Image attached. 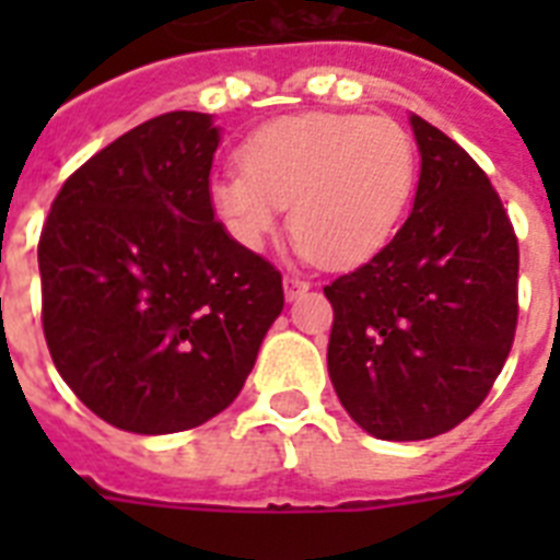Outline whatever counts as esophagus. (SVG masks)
I'll list each match as a JSON object with an SVG mask.
<instances>
[{
	"mask_svg": "<svg viewBox=\"0 0 560 560\" xmlns=\"http://www.w3.org/2000/svg\"><path fill=\"white\" fill-rule=\"evenodd\" d=\"M305 290H311V281L299 279V276H284V296H288V302L302 296Z\"/></svg>",
	"mask_w": 560,
	"mask_h": 560,
	"instance_id": "obj_1",
	"label": "esophagus"
}]
</instances>
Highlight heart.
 Segmentation results:
<instances>
[{"mask_svg":"<svg viewBox=\"0 0 560 560\" xmlns=\"http://www.w3.org/2000/svg\"><path fill=\"white\" fill-rule=\"evenodd\" d=\"M241 171H220L209 202L246 253H261L293 214L311 261L358 267L395 235L416 186L407 130L383 116L305 113L261 127L241 148Z\"/></svg>","mask_w":560,"mask_h":560,"instance_id":"b5f03b06","label":"heart"}]
</instances>
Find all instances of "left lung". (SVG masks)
<instances>
[{
	"label": "left lung",
	"mask_w": 560,
	"mask_h": 560,
	"mask_svg": "<svg viewBox=\"0 0 560 560\" xmlns=\"http://www.w3.org/2000/svg\"><path fill=\"white\" fill-rule=\"evenodd\" d=\"M421 174L404 226L372 261L325 288L328 374L369 435L421 442L486 400L517 328V237L459 144L409 116Z\"/></svg>",
	"instance_id": "left-lung-1"
}]
</instances>
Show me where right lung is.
Returning a JSON list of instances; mask_svg holds the SVG:
<instances>
[{"label":"right lung","instance_id":"obj_1","mask_svg":"<svg viewBox=\"0 0 560 560\" xmlns=\"http://www.w3.org/2000/svg\"><path fill=\"white\" fill-rule=\"evenodd\" d=\"M218 144L209 113L133 127L66 179L39 235L51 360L127 433H179L223 412L284 307L281 272L214 218Z\"/></svg>","mask_w":560,"mask_h":560}]
</instances>
